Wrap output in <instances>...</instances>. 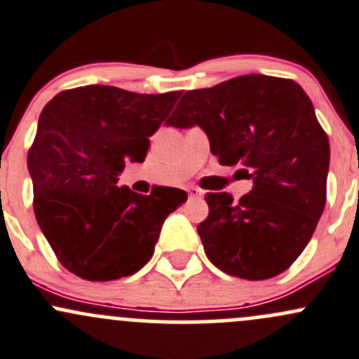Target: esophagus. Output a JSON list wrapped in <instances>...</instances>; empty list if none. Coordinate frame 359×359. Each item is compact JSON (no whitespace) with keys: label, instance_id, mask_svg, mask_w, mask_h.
<instances>
[{"label":"esophagus","instance_id":"34e87169","mask_svg":"<svg viewBox=\"0 0 359 359\" xmlns=\"http://www.w3.org/2000/svg\"><path fill=\"white\" fill-rule=\"evenodd\" d=\"M187 194L191 199H199L204 196V191H201V189L192 186V187H187Z\"/></svg>","mask_w":359,"mask_h":359}]
</instances>
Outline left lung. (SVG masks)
<instances>
[{
    "label": "left lung",
    "instance_id": "8db88e82",
    "mask_svg": "<svg viewBox=\"0 0 359 359\" xmlns=\"http://www.w3.org/2000/svg\"><path fill=\"white\" fill-rule=\"evenodd\" d=\"M168 126H199L222 165H242L249 194L210 192L198 233L223 273L259 281L281 274L312 238L325 206L330 148L313 104L293 80L245 74L186 92Z\"/></svg>",
    "mask_w": 359,
    "mask_h": 359
}]
</instances>
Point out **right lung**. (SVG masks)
<instances>
[{
    "mask_svg": "<svg viewBox=\"0 0 359 359\" xmlns=\"http://www.w3.org/2000/svg\"><path fill=\"white\" fill-rule=\"evenodd\" d=\"M179 97L86 85L57 93L42 110L27 158L34 211L69 273L112 281L151 259L161 224L186 203V191L156 187L141 196L117 180L126 161L144 160L149 136Z\"/></svg>",
    "mask_w": 359,
    "mask_h": 359,
    "instance_id": "right-lung-1",
    "label": "right lung"
}]
</instances>
